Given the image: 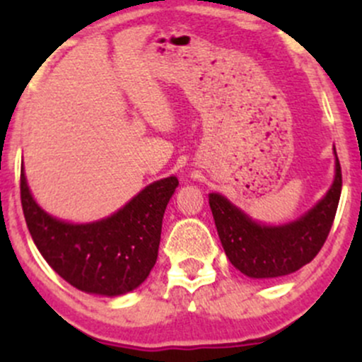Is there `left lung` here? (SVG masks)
I'll return each instance as SVG.
<instances>
[{"label":"left lung","instance_id":"1","mask_svg":"<svg viewBox=\"0 0 362 362\" xmlns=\"http://www.w3.org/2000/svg\"><path fill=\"white\" fill-rule=\"evenodd\" d=\"M342 170L337 158L335 180L310 213L282 226L252 221L223 195L211 194L209 206L226 257L245 276L255 279L281 277L310 264L325 243L337 213Z\"/></svg>","mask_w":362,"mask_h":362}]
</instances>
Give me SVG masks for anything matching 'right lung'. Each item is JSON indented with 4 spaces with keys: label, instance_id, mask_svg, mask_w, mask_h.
<instances>
[{
    "label": "right lung",
    "instance_id": "add662e5",
    "mask_svg": "<svg viewBox=\"0 0 362 362\" xmlns=\"http://www.w3.org/2000/svg\"><path fill=\"white\" fill-rule=\"evenodd\" d=\"M175 177L141 190L110 218L69 224L44 213L28 190L22 168L20 197L32 240L64 281L85 293L119 296L136 289L158 259L161 221L175 192Z\"/></svg>",
    "mask_w": 362,
    "mask_h": 362
}]
</instances>
